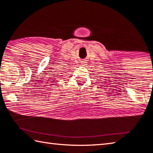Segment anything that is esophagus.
I'll use <instances>...</instances> for the list:
<instances>
[{
    "label": "esophagus",
    "mask_w": 153,
    "mask_h": 153,
    "mask_svg": "<svg viewBox=\"0 0 153 153\" xmlns=\"http://www.w3.org/2000/svg\"><path fill=\"white\" fill-rule=\"evenodd\" d=\"M82 64H83V63H82Z\"/></svg>",
    "instance_id": "1"
}]
</instances>
